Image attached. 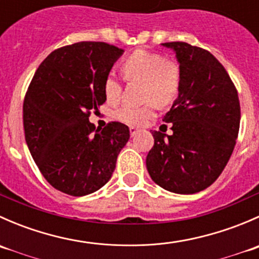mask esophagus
I'll use <instances>...</instances> for the list:
<instances>
[{"mask_svg":"<svg viewBox=\"0 0 259 259\" xmlns=\"http://www.w3.org/2000/svg\"><path fill=\"white\" fill-rule=\"evenodd\" d=\"M138 132H139V130H138L137 127L130 126V135H132V137H135V135L138 134Z\"/></svg>","mask_w":259,"mask_h":259,"instance_id":"esophagus-1","label":"esophagus"}]
</instances>
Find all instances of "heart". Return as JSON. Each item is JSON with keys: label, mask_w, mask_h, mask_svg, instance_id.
<instances>
[{"label": "heart", "mask_w": 259, "mask_h": 259, "mask_svg": "<svg viewBox=\"0 0 259 259\" xmlns=\"http://www.w3.org/2000/svg\"><path fill=\"white\" fill-rule=\"evenodd\" d=\"M122 71L130 80L144 82V99L159 105H168L178 95L180 69L173 61H165L164 56L139 50L122 62ZM106 100L117 103L121 95V85L115 75H109L104 85ZM116 119L133 126L145 125L155 116L154 104L144 106L124 105L115 114Z\"/></svg>", "instance_id": "b5f03b06"}]
</instances>
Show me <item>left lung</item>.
<instances>
[{"mask_svg": "<svg viewBox=\"0 0 259 259\" xmlns=\"http://www.w3.org/2000/svg\"><path fill=\"white\" fill-rule=\"evenodd\" d=\"M180 69V88L163 121L173 134L151 130L146 169L154 183L177 194H194L226 168L239 132L238 94L223 65L207 50L166 42Z\"/></svg>", "mask_w": 259, "mask_h": 259, "instance_id": "left-lung-1", "label": "left lung"}]
</instances>
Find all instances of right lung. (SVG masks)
<instances>
[{"label":"right lung","instance_id":"1","mask_svg":"<svg viewBox=\"0 0 259 259\" xmlns=\"http://www.w3.org/2000/svg\"><path fill=\"white\" fill-rule=\"evenodd\" d=\"M124 51L105 42L57 49L41 62L23 101L28 150L50 184L72 197L103 188L113 176L130 130L89 121L106 100L104 85Z\"/></svg>","mask_w":259,"mask_h":259}]
</instances>
